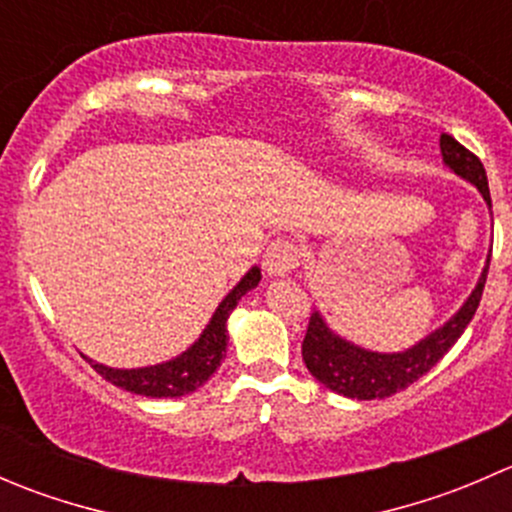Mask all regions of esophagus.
<instances>
[{
    "label": "esophagus",
    "mask_w": 512,
    "mask_h": 512,
    "mask_svg": "<svg viewBox=\"0 0 512 512\" xmlns=\"http://www.w3.org/2000/svg\"><path fill=\"white\" fill-rule=\"evenodd\" d=\"M299 265V247L292 240L277 237L265 250V270L270 277H285Z\"/></svg>",
    "instance_id": "esophagus-1"
}]
</instances>
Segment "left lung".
<instances>
[{
    "instance_id": "1",
    "label": "left lung",
    "mask_w": 512,
    "mask_h": 512,
    "mask_svg": "<svg viewBox=\"0 0 512 512\" xmlns=\"http://www.w3.org/2000/svg\"><path fill=\"white\" fill-rule=\"evenodd\" d=\"M441 153L443 163H446L453 173L461 175V178L471 180V183L480 190V195L485 198V203L490 205L488 178H485V168L476 153L468 151L466 146H461V143L453 136H448V133H441ZM488 265H485L476 289H473L471 297L466 299V304L458 309L456 317H451L441 329H436V332L428 334L426 339H421L416 347L399 354L366 352V349L354 347V344L344 342L342 337L329 332L324 319L319 317V312H312L307 334H304L302 342L304 364L312 371L314 379L322 381L327 389L337 391V394L349 396V399H386V396L406 389V386L414 384L416 379H421L431 366H436V361L458 342V337H461L463 332H466L473 314H476L480 297H483Z\"/></svg>"
}]
</instances>
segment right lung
<instances>
[{
	"mask_svg": "<svg viewBox=\"0 0 512 512\" xmlns=\"http://www.w3.org/2000/svg\"><path fill=\"white\" fill-rule=\"evenodd\" d=\"M257 282H260V270L252 267L242 277L240 285L220 302L208 329L200 334L198 342L188 352L180 354L178 359L146 366V369H111V366L96 364V361H91V366L113 386H121L131 394L151 396V399H173V396H185L190 391L200 389L218 371L220 361H223L227 349V317L237 307L242 294L250 292Z\"/></svg>",
	"mask_w": 512,
	"mask_h": 512,
	"instance_id": "right-lung-1",
	"label": "right lung"
}]
</instances>
